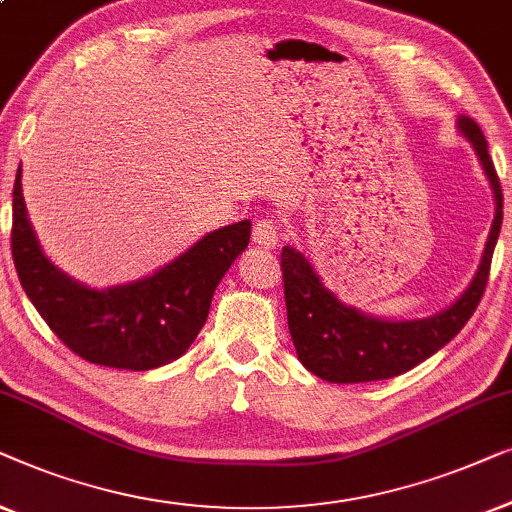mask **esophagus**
I'll list each match as a JSON object with an SVG mask.
<instances>
[{
  "mask_svg": "<svg viewBox=\"0 0 512 512\" xmlns=\"http://www.w3.org/2000/svg\"><path fill=\"white\" fill-rule=\"evenodd\" d=\"M253 239L257 246L271 250L278 246V229L271 220H257L253 227Z\"/></svg>",
  "mask_w": 512,
  "mask_h": 512,
  "instance_id": "34e87169",
  "label": "esophagus"
}]
</instances>
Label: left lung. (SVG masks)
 <instances>
[{
	"instance_id": "left-lung-1",
	"label": "left lung",
	"mask_w": 512,
	"mask_h": 512,
	"mask_svg": "<svg viewBox=\"0 0 512 512\" xmlns=\"http://www.w3.org/2000/svg\"><path fill=\"white\" fill-rule=\"evenodd\" d=\"M457 129L469 139L492 185L496 213L478 271L469 287L441 313L420 320L373 318L355 306H345L327 290L318 271L297 248L285 246L280 253L287 325L299 362L313 376L327 383H371L399 376L448 345L478 308L501 232L503 194L478 122L469 115H459Z\"/></svg>"
}]
</instances>
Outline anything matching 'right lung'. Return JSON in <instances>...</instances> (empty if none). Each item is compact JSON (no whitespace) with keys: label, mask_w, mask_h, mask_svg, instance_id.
I'll return each instance as SVG.
<instances>
[{"label":"right lung","mask_w":512,"mask_h":512,"mask_svg":"<svg viewBox=\"0 0 512 512\" xmlns=\"http://www.w3.org/2000/svg\"><path fill=\"white\" fill-rule=\"evenodd\" d=\"M248 241L250 220L234 222L146 278L97 290L50 262L27 218L23 169L13 185L11 253L20 285L69 350L111 369L148 371L183 357L204 327L215 287Z\"/></svg>","instance_id":"obj_1"}]
</instances>
